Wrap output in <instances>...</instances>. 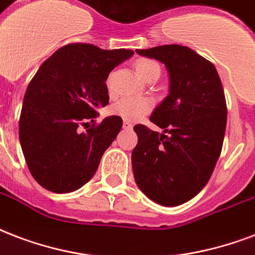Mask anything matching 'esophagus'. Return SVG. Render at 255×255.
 <instances>
[{
    "mask_svg": "<svg viewBox=\"0 0 255 255\" xmlns=\"http://www.w3.org/2000/svg\"><path fill=\"white\" fill-rule=\"evenodd\" d=\"M122 128H124V129H125V130H130V129H131V128H133V125H131L130 122L124 121V124H122Z\"/></svg>",
    "mask_w": 255,
    "mask_h": 255,
    "instance_id": "34e87169",
    "label": "esophagus"
}]
</instances>
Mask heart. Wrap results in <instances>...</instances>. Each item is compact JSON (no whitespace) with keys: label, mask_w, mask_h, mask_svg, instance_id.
Instances as JSON below:
<instances>
[{"label":"heart","mask_w":255,"mask_h":255,"mask_svg":"<svg viewBox=\"0 0 255 255\" xmlns=\"http://www.w3.org/2000/svg\"><path fill=\"white\" fill-rule=\"evenodd\" d=\"M135 70L142 80H147L153 76H159V65L151 60H139L135 62ZM151 108L149 100L126 97L117 101L112 108V112L128 121H137L143 117Z\"/></svg>","instance_id":"1"}]
</instances>
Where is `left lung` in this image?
<instances>
[{"instance_id":"8db88e82","label":"left lung","mask_w":255,"mask_h":255,"mask_svg":"<svg viewBox=\"0 0 255 255\" xmlns=\"http://www.w3.org/2000/svg\"><path fill=\"white\" fill-rule=\"evenodd\" d=\"M162 62L169 94L150 121L163 129L134 126L133 174L142 193L162 206H178L198 194L220 158L226 130V101L216 66L181 45L137 49Z\"/></svg>"}]
</instances>
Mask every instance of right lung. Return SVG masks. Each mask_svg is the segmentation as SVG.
<instances>
[{"label":"right lung","mask_w":255,"mask_h":255,"mask_svg":"<svg viewBox=\"0 0 255 255\" xmlns=\"http://www.w3.org/2000/svg\"><path fill=\"white\" fill-rule=\"evenodd\" d=\"M133 54L126 49L69 43L39 66L23 97L19 142L27 167L41 186L70 193L94 175L121 130L122 118L110 116L82 133L78 126L88 120L94 122L97 109L109 104L105 81Z\"/></svg>","instance_id":"1"}]
</instances>
